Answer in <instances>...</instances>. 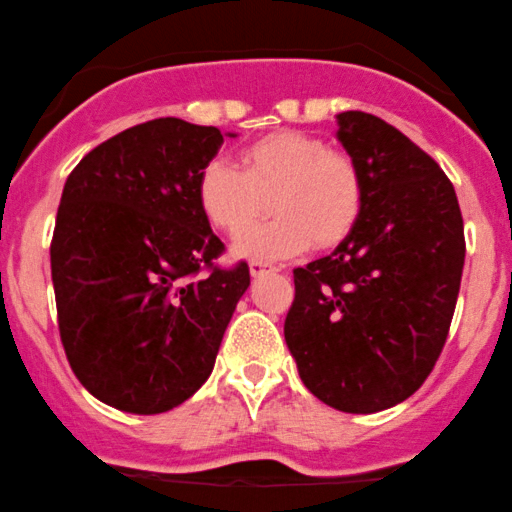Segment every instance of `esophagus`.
<instances>
[{"label": "esophagus", "mask_w": 512, "mask_h": 512, "mask_svg": "<svg viewBox=\"0 0 512 512\" xmlns=\"http://www.w3.org/2000/svg\"><path fill=\"white\" fill-rule=\"evenodd\" d=\"M272 270H277L275 265H268V263H263V261H251L249 263L251 277H258V275H263V272H272Z\"/></svg>", "instance_id": "34e87169"}]
</instances>
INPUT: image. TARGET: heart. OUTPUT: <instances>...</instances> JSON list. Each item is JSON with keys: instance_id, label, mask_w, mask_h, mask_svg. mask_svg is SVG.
Here are the masks:
<instances>
[{"instance_id": "obj_1", "label": "heart", "mask_w": 512, "mask_h": 512, "mask_svg": "<svg viewBox=\"0 0 512 512\" xmlns=\"http://www.w3.org/2000/svg\"><path fill=\"white\" fill-rule=\"evenodd\" d=\"M242 169L214 159L197 176V202L211 225L230 235L269 210L272 222L245 231L235 251L280 261L310 247L334 249L353 235L367 204L360 164L301 131H272L240 152Z\"/></svg>"}]
</instances>
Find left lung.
I'll use <instances>...</instances> for the list:
<instances>
[{
  "mask_svg": "<svg viewBox=\"0 0 512 512\" xmlns=\"http://www.w3.org/2000/svg\"><path fill=\"white\" fill-rule=\"evenodd\" d=\"M338 119L367 204L353 235L294 270L284 338L305 388L374 414L416 393L447 341L466 237L454 185L402 131L369 112Z\"/></svg>",
  "mask_w": 512,
  "mask_h": 512,
  "instance_id": "8db88e82",
  "label": "left lung"
}]
</instances>
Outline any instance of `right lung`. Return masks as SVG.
<instances>
[{
	"label": "right lung",
	"instance_id": "right-lung-1",
	"mask_svg": "<svg viewBox=\"0 0 512 512\" xmlns=\"http://www.w3.org/2000/svg\"><path fill=\"white\" fill-rule=\"evenodd\" d=\"M232 136V134H230ZM216 126L159 117L108 138L72 169L51 240L58 331L79 383L129 414H162L207 381L249 265L197 202Z\"/></svg>",
	"mask_w": 512,
	"mask_h": 512
}]
</instances>
